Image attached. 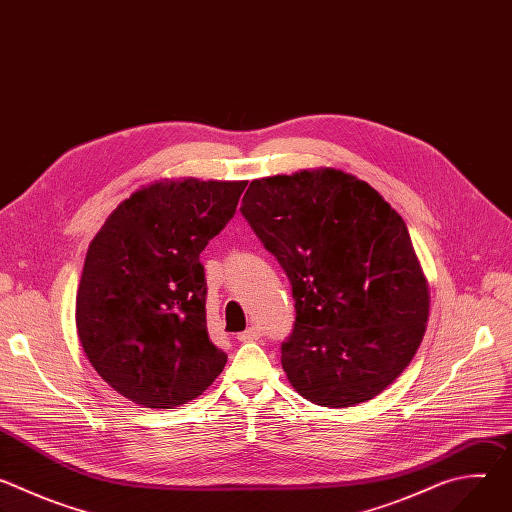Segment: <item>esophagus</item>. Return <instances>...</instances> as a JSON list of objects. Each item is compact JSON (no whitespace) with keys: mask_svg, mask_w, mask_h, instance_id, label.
Segmentation results:
<instances>
[{"mask_svg":"<svg viewBox=\"0 0 512 512\" xmlns=\"http://www.w3.org/2000/svg\"><path fill=\"white\" fill-rule=\"evenodd\" d=\"M259 338H261V330L257 326H251V328H247L245 332H241L237 336L239 342H253V340H259Z\"/></svg>","mask_w":512,"mask_h":512,"instance_id":"esophagus-1","label":"esophagus"}]
</instances>
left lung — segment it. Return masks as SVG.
Listing matches in <instances>:
<instances>
[{
  "mask_svg": "<svg viewBox=\"0 0 512 512\" xmlns=\"http://www.w3.org/2000/svg\"><path fill=\"white\" fill-rule=\"evenodd\" d=\"M243 216L296 300L281 367L304 399L352 407L415 356L429 287L405 221L367 182L334 168L253 180Z\"/></svg>",
  "mask_w": 512,
  "mask_h": 512,
  "instance_id": "left-lung-1",
  "label": "left lung"
}]
</instances>
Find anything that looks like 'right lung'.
I'll use <instances>...</instances> for the list:
<instances>
[{
    "mask_svg": "<svg viewBox=\"0 0 512 512\" xmlns=\"http://www.w3.org/2000/svg\"><path fill=\"white\" fill-rule=\"evenodd\" d=\"M247 182L164 180L123 200L89 245L77 332L101 379L150 409L202 395L227 354L206 330L200 253L231 221Z\"/></svg>",
    "mask_w": 512,
    "mask_h": 512,
    "instance_id": "obj_1",
    "label": "right lung"
}]
</instances>
